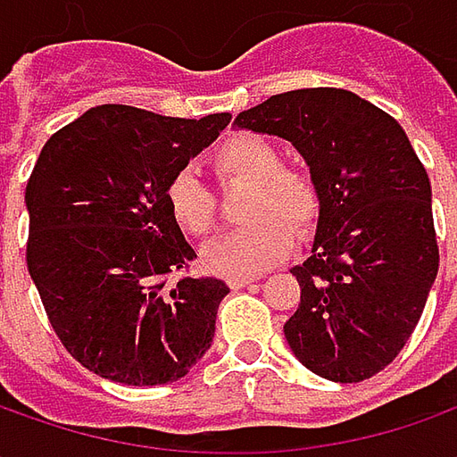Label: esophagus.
<instances>
[{"label":"esophagus","mask_w":457,"mask_h":457,"mask_svg":"<svg viewBox=\"0 0 457 457\" xmlns=\"http://www.w3.org/2000/svg\"><path fill=\"white\" fill-rule=\"evenodd\" d=\"M254 277H231V279H228V287H231V290H241V287H249V285H254Z\"/></svg>","instance_id":"34e87169"}]
</instances>
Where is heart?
Here are the masks:
<instances>
[{
	"instance_id": "b5f03b06",
	"label": "heart",
	"mask_w": 457,
	"mask_h": 457,
	"mask_svg": "<svg viewBox=\"0 0 457 457\" xmlns=\"http://www.w3.org/2000/svg\"><path fill=\"white\" fill-rule=\"evenodd\" d=\"M220 183L246 180L249 226L213 241L203 264L223 277H252L277 264L292 249V228L305 231L320 213V187L305 167L285 165L279 147L259 134H238L211 157ZM170 219L187 237H208L216 226L219 201L211 185L190 167L178 170L165 185Z\"/></svg>"
}]
</instances>
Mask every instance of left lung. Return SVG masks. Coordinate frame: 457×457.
<instances>
[{
    "label": "left lung",
    "instance_id": "left-lung-1",
    "mask_svg": "<svg viewBox=\"0 0 457 457\" xmlns=\"http://www.w3.org/2000/svg\"><path fill=\"white\" fill-rule=\"evenodd\" d=\"M237 127L292 142L320 187L312 252L292 267V353L330 381L371 378L410 341L437 277L428 170L395 116L343 88L277 94Z\"/></svg>",
    "mask_w": 457,
    "mask_h": 457
}]
</instances>
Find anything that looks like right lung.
Segmentation results:
<instances>
[{
	"instance_id": "1",
	"label": "right lung",
	"mask_w": 457,
	"mask_h": 457,
	"mask_svg": "<svg viewBox=\"0 0 457 457\" xmlns=\"http://www.w3.org/2000/svg\"><path fill=\"white\" fill-rule=\"evenodd\" d=\"M228 121L104 104L45 142L25 190L27 270L62 348L98 377L170 384L211 348L228 287L180 274L195 252L165 185Z\"/></svg>"
}]
</instances>
